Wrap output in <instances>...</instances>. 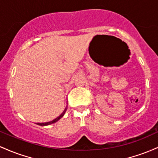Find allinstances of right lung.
Here are the masks:
<instances>
[{
	"mask_svg": "<svg viewBox=\"0 0 158 158\" xmlns=\"http://www.w3.org/2000/svg\"><path fill=\"white\" fill-rule=\"evenodd\" d=\"M66 110H67V107H65V109L64 110V111H63V112L61 113V115H60V116H58L57 118H56L55 119L52 120V121L48 122H45V123H36V124H37V125H41V126H45V125H51V124H54V123H55V122H57L58 120H60V118H61L62 117H63V116H64V114H65V111H66Z\"/></svg>",
	"mask_w": 158,
	"mask_h": 158,
	"instance_id": "right-lung-1",
	"label": "right lung"
}]
</instances>
